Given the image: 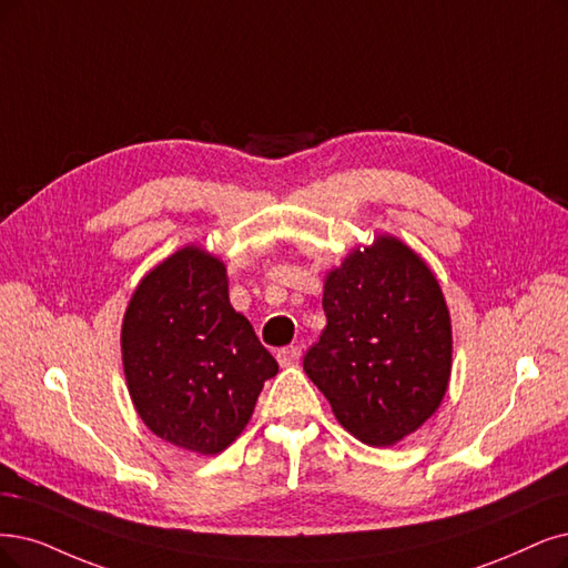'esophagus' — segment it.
<instances>
[{
	"instance_id": "34e87169",
	"label": "esophagus",
	"mask_w": 568,
	"mask_h": 568,
	"mask_svg": "<svg viewBox=\"0 0 568 568\" xmlns=\"http://www.w3.org/2000/svg\"><path fill=\"white\" fill-rule=\"evenodd\" d=\"M302 358V346H285L276 353V361L281 367H290V365H297Z\"/></svg>"
}]
</instances>
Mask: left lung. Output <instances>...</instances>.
<instances>
[{
	"mask_svg": "<svg viewBox=\"0 0 568 568\" xmlns=\"http://www.w3.org/2000/svg\"><path fill=\"white\" fill-rule=\"evenodd\" d=\"M323 311L304 372L337 422L372 447L422 428L452 376L449 308L428 264L395 236H376L327 273Z\"/></svg>",
	"mask_w": 568,
	"mask_h": 568,
	"instance_id": "left-lung-1",
	"label": "left lung"
}]
</instances>
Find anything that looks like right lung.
I'll return each mask as SVG.
<instances>
[{
    "label": "right lung",
    "mask_w": 568,
    "mask_h": 568,
    "mask_svg": "<svg viewBox=\"0 0 568 568\" xmlns=\"http://www.w3.org/2000/svg\"><path fill=\"white\" fill-rule=\"evenodd\" d=\"M123 374L154 435L213 456L247 426L278 363L229 302L224 264L186 245L135 287L121 325Z\"/></svg>",
    "instance_id": "add662e5"
}]
</instances>
